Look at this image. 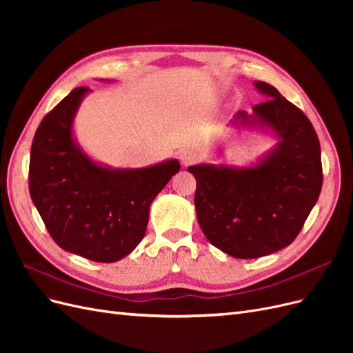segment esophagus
Masks as SVG:
<instances>
[{"mask_svg":"<svg viewBox=\"0 0 353 353\" xmlns=\"http://www.w3.org/2000/svg\"><path fill=\"white\" fill-rule=\"evenodd\" d=\"M179 160H181V163H183L184 166H188V165H193V163L197 162L199 154L196 152H193V150H184L183 153L179 154Z\"/></svg>","mask_w":353,"mask_h":353,"instance_id":"obj_1","label":"esophagus"}]
</instances>
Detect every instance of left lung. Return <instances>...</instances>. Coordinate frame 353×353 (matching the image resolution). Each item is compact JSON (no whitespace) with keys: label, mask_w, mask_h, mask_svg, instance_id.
<instances>
[{"label":"left lung","mask_w":353,"mask_h":353,"mask_svg":"<svg viewBox=\"0 0 353 353\" xmlns=\"http://www.w3.org/2000/svg\"><path fill=\"white\" fill-rule=\"evenodd\" d=\"M253 85L270 100L240 110L230 125L254 128L279 140L250 166L200 163L194 205L206 239L232 258L279 252L301 232L321 193V147L312 123L272 85Z\"/></svg>","instance_id":"8db88e82"}]
</instances>
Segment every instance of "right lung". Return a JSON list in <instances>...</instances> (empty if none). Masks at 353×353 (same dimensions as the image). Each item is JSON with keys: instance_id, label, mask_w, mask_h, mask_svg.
Instances as JSON below:
<instances>
[{"instance_id": "obj_1", "label": "right lung", "mask_w": 353, "mask_h": 353, "mask_svg": "<svg viewBox=\"0 0 353 353\" xmlns=\"http://www.w3.org/2000/svg\"><path fill=\"white\" fill-rule=\"evenodd\" d=\"M91 90L66 95L34 137L29 193L63 250L94 262H116L143 240L152 201L181 168L176 159L114 169L95 162L77 141L73 122Z\"/></svg>"}]
</instances>
